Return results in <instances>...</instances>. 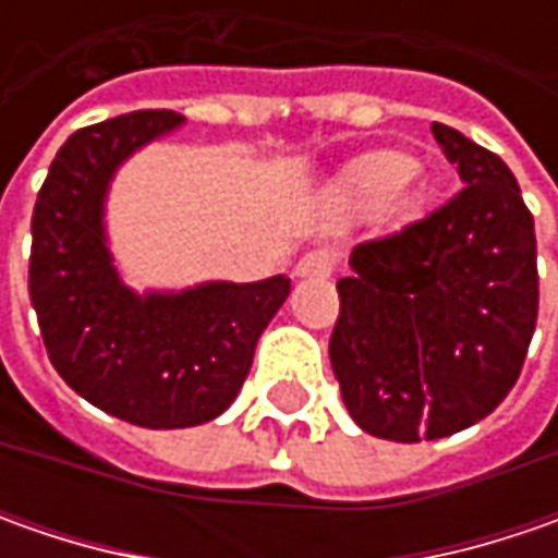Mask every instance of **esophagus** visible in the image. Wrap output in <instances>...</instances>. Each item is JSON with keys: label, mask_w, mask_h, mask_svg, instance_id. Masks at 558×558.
Masks as SVG:
<instances>
[{"label": "esophagus", "mask_w": 558, "mask_h": 558, "mask_svg": "<svg viewBox=\"0 0 558 558\" xmlns=\"http://www.w3.org/2000/svg\"><path fill=\"white\" fill-rule=\"evenodd\" d=\"M332 251H329V247H313V251H307V254L294 264V276H298V279H326V276H332Z\"/></svg>", "instance_id": "1"}]
</instances>
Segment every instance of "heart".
I'll use <instances>...</instances> for the list:
<instances>
[{
    "instance_id": "b5f03b06",
    "label": "heart",
    "mask_w": 558,
    "mask_h": 558,
    "mask_svg": "<svg viewBox=\"0 0 558 558\" xmlns=\"http://www.w3.org/2000/svg\"><path fill=\"white\" fill-rule=\"evenodd\" d=\"M413 173H416V163L410 161L407 155L385 151V155H375L360 167V189L373 202H388L413 180Z\"/></svg>"
}]
</instances>
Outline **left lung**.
<instances>
[{
    "label": "left lung",
    "mask_w": 558,
    "mask_h": 558,
    "mask_svg": "<svg viewBox=\"0 0 558 558\" xmlns=\"http://www.w3.org/2000/svg\"><path fill=\"white\" fill-rule=\"evenodd\" d=\"M462 189L425 220L351 251L329 341L344 407L375 438L416 444L490 416L537 326V239L512 170L432 123Z\"/></svg>",
    "instance_id": "1"
}]
</instances>
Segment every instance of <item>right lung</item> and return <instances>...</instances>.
I'll list each match as a JSON object with an SVG mask.
<instances>
[{
	"mask_svg": "<svg viewBox=\"0 0 558 558\" xmlns=\"http://www.w3.org/2000/svg\"><path fill=\"white\" fill-rule=\"evenodd\" d=\"M133 111L76 130L33 207L31 301L49 360L83 400L142 428H192L229 410L289 276L133 291L114 267L105 202L120 163L183 126Z\"/></svg>",
	"mask_w": 558,
	"mask_h": 558,
	"instance_id": "1",
	"label": "right lung"
}]
</instances>
